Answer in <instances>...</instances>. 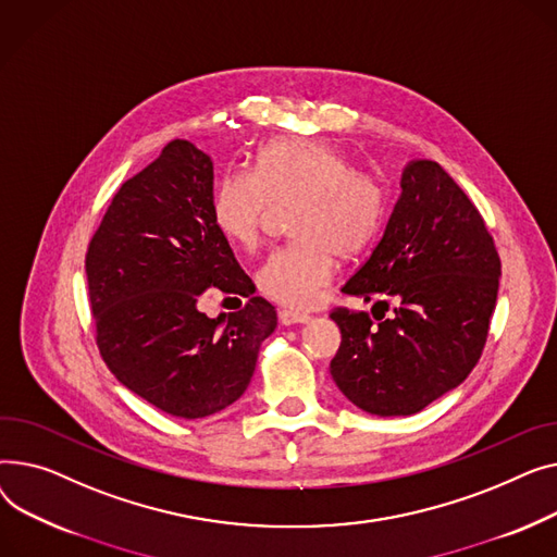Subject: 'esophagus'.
I'll return each mask as SVG.
<instances>
[{
    "label": "esophagus",
    "mask_w": 557,
    "mask_h": 557,
    "mask_svg": "<svg viewBox=\"0 0 557 557\" xmlns=\"http://www.w3.org/2000/svg\"><path fill=\"white\" fill-rule=\"evenodd\" d=\"M278 321H281L283 325H294V323H308L310 317H308V314H301V312L281 310V312H278Z\"/></svg>",
    "instance_id": "esophagus-1"
}]
</instances>
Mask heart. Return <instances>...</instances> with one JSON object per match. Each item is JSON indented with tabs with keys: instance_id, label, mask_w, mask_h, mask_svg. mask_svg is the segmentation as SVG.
<instances>
[{
	"instance_id": "obj_1",
	"label": "heart",
	"mask_w": 557,
	"mask_h": 557,
	"mask_svg": "<svg viewBox=\"0 0 557 557\" xmlns=\"http://www.w3.org/2000/svg\"><path fill=\"white\" fill-rule=\"evenodd\" d=\"M294 207L292 234L299 240L268 256L256 285L281 306L308 308L333 281L337 256L352 260L373 245L382 224V190L373 177L357 173L339 148L283 139L260 154L258 173H224L211 211L222 236L251 249L276 209Z\"/></svg>"
}]
</instances>
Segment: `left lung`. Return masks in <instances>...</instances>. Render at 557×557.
I'll return each instance as SVG.
<instances>
[{"label":"left lung","instance_id":"obj_1","mask_svg":"<svg viewBox=\"0 0 557 557\" xmlns=\"http://www.w3.org/2000/svg\"><path fill=\"white\" fill-rule=\"evenodd\" d=\"M400 198L382 240L342 287L371 301L394 297V314L335 308L342 344L331 375L342 394L375 416H411L459 386L476 367L497 304L502 260L493 236L436 161L403 171Z\"/></svg>","mask_w":557,"mask_h":557}]
</instances>
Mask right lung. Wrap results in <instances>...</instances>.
<instances>
[{
    "label": "right lung",
    "mask_w": 557,
    "mask_h": 557,
    "mask_svg": "<svg viewBox=\"0 0 557 557\" xmlns=\"http://www.w3.org/2000/svg\"><path fill=\"white\" fill-rule=\"evenodd\" d=\"M211 207V157L175 139L121 184L85 256L108 369L159 411L186 420L245 394L258 348L276 329L274 306L253 297ZM211 286L240 293L246 308L209 320L197 301Z\"/></svg>",
    "instance_id": "obj_1"
}]
</instances>
